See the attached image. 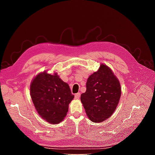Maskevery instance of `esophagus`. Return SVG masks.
Wrapping results in <instances>:
<instances>
[{"label":"esophagus","instance_id":"obj_1","mask_svg":"<svg viewBox=\"0 0 155 155\" xmlns=\"http://www.w3.org/2000/svg\"><path fill=\"white\" fill-rule=\"evenodd\" d=\"M79 97H80V93H77L75 94V98L76 99H79Z\"/></svg>","mask_w":155,"mask_h":155}]
</instances>
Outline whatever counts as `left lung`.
Masks as SVG:
<instances>
[{"label": "left lung", "mask_w": 155, "mask_h": 155, "mask_svg": "<svg viewBox=\"0 0 155 155\" xmlns=\"http://www.w3.org/2000/svg\"><path fill=\"white\" fill-rule=\"evenodd\" d=\"M81 101L86 114L94 123L109 118L118 106L121 94L118 79L110 67L101 63L97 72L88 77Z\"/></svg>", "instance_id": "1"}]
</instances>
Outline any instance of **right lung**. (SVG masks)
<instances>
[{"label": "right lung", "mask_w": 155, "mask_h": 155, "mask_svg": "<svg viewBox=\"0 0 155 155\" xmlns=\"http://www.w3.org/2000/svg\"><path fill=\"white\" fill-rule=\"evenodd\" d=\"M30 90L33 104L41 118L51 124L61 122L74 97L68 84L57 72L50 74L45 70L32 79Z\"/></svg>", "instance_id": "right-lung-1"}]
</instances>
